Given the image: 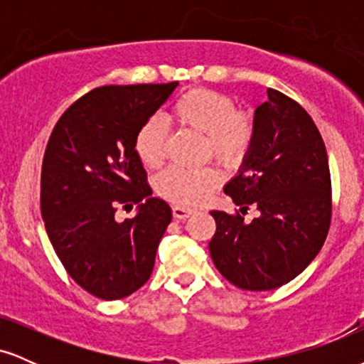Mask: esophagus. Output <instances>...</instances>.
<instances>
[{
	"label": "esophagus",
	"mask_w": 364,
	"mask_h": 364,
	"mask_svg": "<svg viewBox=\"0 0 364 364\" xmlns=\"http://www.w3.org/2000/svg\"><path fill=\"white\" fill-rule=\"evenodd\" d=\"M191 214H193V208H188L183 205L173 207V215L176 217V219H186V217H190Z\"/></svg>",
	"instance_id": "esophagus-1"
}]
</instances>
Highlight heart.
<instances>
[{
	"instance_id": "obj_1",
	"label": "heart",
	"mask_w": 364,
	"mask_h": 364,
	"mask_svg": "<svg viewBox=\"0 0 364 364\" xmlns=\"http://www.w3.org/2000/svg\"><path fill=\"white\" fill-rule=\"evenodd\" d=\"M174 116L183 124L205 133L212 154L220 161H236L248 152L255 136V119L250 111L236 109L235 101L223 92L193 89L178 99ZM168 129L159 116L141 124L135 150L145 166H159L166 156ZM219 183L215 169H186L173 166L157 178L159 193L181 205H193Z\"/></svg>"
}]
</instances>
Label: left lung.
<instances>
[{"mask_svg": "<svg viewBox=\"0 0 364 364\" xmlns=\"http://www.w3.org/2000/svg\"><path fill=\"white\" fill-rule=\"evenodd\" d=\"M253 119L252 145L224 186L240 210L210 212L217 229L208 250L217 270L236 287L270 291L318 255L332 217V185L318 128L298 102L267 89ZM250 206L259 217L246 223Z\"/></svg>", "mask_w": 364, "mask_h": 364, "instance_id": "8db88e82", "label": "left lung"}]
</instances>
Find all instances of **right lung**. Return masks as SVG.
<instances>
[{
    "mask_svg": "<svg viewBox=\"0 0 364 364\" xmlns=\"http://www.w3.org/2000/svg\"><path fill=\"white\" fill-rule=\"evenodd\" d=\"M176 87H99L63 112L49 136L41 173L46 232L66 272L95 298H127L154 270L173 212L152 196L135 139ZM133 205V220L114 219Z\"/></svg>",
    "mask_w": 364,
    "mask_h": 364,
    "instance_id": "right-lung-1",
    "label": "right lung"
}]
</instances>
